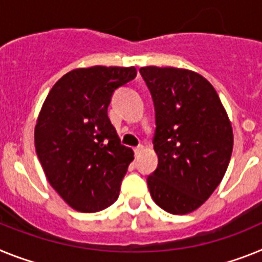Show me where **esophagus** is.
<instances>
[{
  "instance_id": "esophagus-1",
  "label": "esophagus",
  "mask_w": 262,
  "mask_h": 262,
  "mask_svg": "<svg viewBox=\"0 0 262 262\" xmlns=\"http://www.w3.org/2000/svg\"><path fill=\"white\" fill-rule=\"evenodd\" d=\"M142 151H144V146H142V145H140V146H137V147H134V154H136V156H138V154L142 153Z\"/></svg>"
}]
</instances>
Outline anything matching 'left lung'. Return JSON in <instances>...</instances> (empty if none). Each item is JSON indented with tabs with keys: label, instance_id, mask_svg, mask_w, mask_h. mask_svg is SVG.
Instances as JSON below:
<instances>
[{
	"label": "left lung",
	"instance_id": "left-lung-1",
	"mask_svg": "<svg viewBox=\"0 0 262 262\" xmlns=\"http://www.w3.org/2000/svg\"><path fill=\"white\" fill-rule=\"evenodd\" d=\"M156 111V171L147 177L153 200L166 212L185 215L211 196L226 174L233 133L215 88L194 71L140 68Z\"/></svg>",
	"mask_w": 262,
	"mask_h": 262
}]
</instances>
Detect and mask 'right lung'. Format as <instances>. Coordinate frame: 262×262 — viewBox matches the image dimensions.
<instances>
[{
  "instance_id": "1",
  "label": "right lung",
  "mask_w": 262,
  "mask_h": 262,
  "mask_svg": "<svg viewBox=\"0 0 262 262\" xmlns=\"http://www.w3.org/2000/svg\"><path fill=\"white\" fill-rule=\"evenodd\" d=\"M134 67L77 68L47 95L35 125V150L52 188L80 212H97L117 200L133 150L121 145L108 117L118 87Z\"/></svg>"
}]
</instances>
